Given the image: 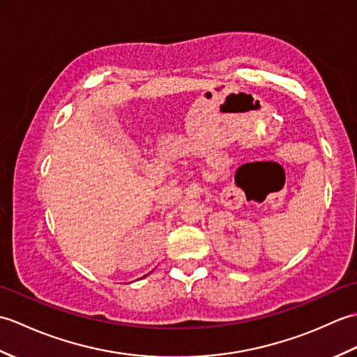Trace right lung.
<instances>
[{
  "label": "right lung",
  "mask_w": 357,
  "mask_h": 357,
  "mask_svg": "<svg viewBox=\"0 0 357 357\" xmlns=\"http://www.w3.org/2000/svg\"><path fill=\"white\" fill-rule=\"evenodd\" d=\"M144 278H146V276H144Z\"/></svg>",
  "instance_id": "add662e5"
}]
</instances>
